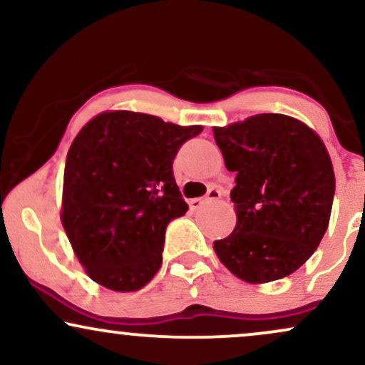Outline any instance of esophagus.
Listing matches in <instances>:
<instances>
[{
	"label": "esophagus",
	"mask_w": 365,
	"mask_h": 365,
	"mask_svg": "<svg viewBox=\"0 0 365 365\" xmlns=\"http://www.w3.org/2000/svg\"><path fill=\"white\" fill-rule=\"evenodd\" d=\"M221 197V190L220 188H209V192L206 194V197H199V199H190L188 200V206L190 209H199L200 204H204L206 200H217Z\"/></svg>",
	"instance_id": "obj_1"
}]
</instances>
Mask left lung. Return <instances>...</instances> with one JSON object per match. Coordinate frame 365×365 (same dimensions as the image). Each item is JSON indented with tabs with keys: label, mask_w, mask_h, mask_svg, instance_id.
<instances>
[{
	"label": "left lung",
	"mask_w": 365,
	"mask_h": 365,
	"mask_svg": "<svg viewBox=\"0 0 365 365\" xmlns=\"http://www.w3.org/2000/svg\"><path fill=\"white\" fill-rule=\"evenodd\" d=\"M228 171L237 225L212 247L230 273L261 284L295 273L329 225L334 171L324 142L304 121L261 113L212 127Z\"/></svg>",
	"instance_id": "obj_1"
}]
</instances>
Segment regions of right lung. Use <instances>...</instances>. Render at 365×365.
I'll return each instance as SVG.
<instances>
[{
	"label": "right lung",
	"instance_id": "add662e5",
	"mask_svg": "<svg viewBox=\"0 0 365 365\" xmlns=\"http://www.w3.org/2000/svg\"><path fill=\"white\" fill-rule=\"evenodd\" d=\"M202 128L113 110L77 133L66 156L60 217L91 279L113 292H137L154 278L166 226L188 209L171 165Z\"/></svg>",
	"mask_w": 365,
	"mask_h": 365
}]
</instances>
